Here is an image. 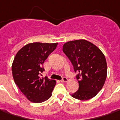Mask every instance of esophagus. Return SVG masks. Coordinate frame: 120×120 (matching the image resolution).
<instances>
[{
	"mask_svg": "<svg viewBox=\"0 0 120 120\" xmlns=\"http://www.w3.org/2000/svg\"><path fill=\"white\" fill-rule=\"evenodd\" d=\"M68 78H66V77H63V78H62V80H61V82H68Z\"/></svg>",
	"mask_w": 120,
	"mask_h": 120,
	"instance_id": "34e87169",
	"label": "esophagus"
}]
</instances>
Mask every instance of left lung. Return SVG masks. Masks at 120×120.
I'll return each mask as SVG.
<instances>
[{
	"instance_id": "left-lung-1",
	"label": "left lung",
	"mask_w": 120,
	"mask_h": 120,
	"mask_svg": "<svg viewBox=\"0 0 120 120\" xmlns=\"http://www.w3.org/2000/svg\"><path fill=\"white\" fill-rule=\"evenodd\" d=\"M62 50L77 73L78 90L72 94L74 98L87 100L94 98L102 88L107 76V63L98 48L86 40L70 41Z\"/></svg>"
}]
</instances>
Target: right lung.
Wrapping results in <instances>:
<instances>
[{"label": "right lung", "instance_id": "add662e5", "mask_svg": "<svg viewBox=\"0 0 120 120\" xmlns=\"http://www.w3.org/2000/svg\"><path fill=\"white\" fill-rule=\"evenodd\" d=\"M58 43L34 42L26 44L16 54L12 66V76L20 90L32 102L40 103L52 96L56 81L40 75L44 69V61Z\"/></svg>", "mask_w": 120, "mask_h": 120}]
</instances>
